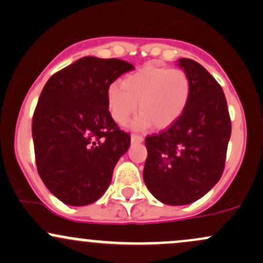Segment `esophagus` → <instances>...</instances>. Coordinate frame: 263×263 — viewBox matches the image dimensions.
I'll return each instance as SVG.
<instances>
[{
    "label": "esophagus",
    "instance_id": "34e87169",
    "mask_svg": "<svg viewBox=\"0 0 263 263\" xmlns=\"http://www.w3.org/2000/svg\"><path fill=\"white\" fill-rule=\"evenodd\" d=\"M142 141H143V137L141 136V135H137V134H132L131 135V142L132 143L142 142Z\"/></svg>",
    "mask_w": 263,
    "mask_h": 263
}]
</instances>
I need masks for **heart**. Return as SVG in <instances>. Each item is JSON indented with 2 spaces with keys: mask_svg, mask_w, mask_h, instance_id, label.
Returning a JSON list of instances; mask_svg holds the SVG:
<instances>
[{
  "mask_svg": "<svg viewBox=\"0 0 263 263\" xmlns=\"http://www.w3.org/2000/svg\"><path fill=\"white\" fill-rule=\"evenodd\" d=\"M191 95L189 74L178 68L160 66H143L127 74L122 83L114 82L107 89V103L112 118L125 125L136 112L137 102L140 116L135 127L162 129L171 126L181 117Z\"/></svg>",
  "mask_w": 263,
  "mask_h": 263,
  "instance_id": "b5f03b06",
  "label": "heart"
}]
</instances>
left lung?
<instances>
[{
  "label": "left lung",
  "instance_id": "1",
  "mask_svg": "<svg viewBox=\"0 0 263 263\" xmlns=\"http://www.w3.org/2000/svg\"><path fill=\"white\" fill-rule=\"evenodd\" d=\"M191 95L178 120L164 131L146 136L143 180L158 201L191 203L218 182L231 137V118L220 83L200 63L180 59Z\"/></svg>",
  "mask_w": 263,
  "mask_h": 263
}]
</instances>
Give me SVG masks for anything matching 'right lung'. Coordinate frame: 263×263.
I'll use <instances>...</instances> for the list:
<instances>
[{
    "label": "right lung",
    "instance_id": "1",
    "mask_svg": "<svg viewBox=\"0 0 263 263\" xmlns=\"http://www.w3.org/2000/svg\"><path fill=\"white\" fill-rule=\"evenodd\" d=\"M134 65L82 57L52 74L32 117L34 157L52 195L71 206L97 201L112 180L131 136L108 111L107 89Z\"/></svg>",
    "mask_w": 263,
    "mask_h": 263
}]
</instances>
